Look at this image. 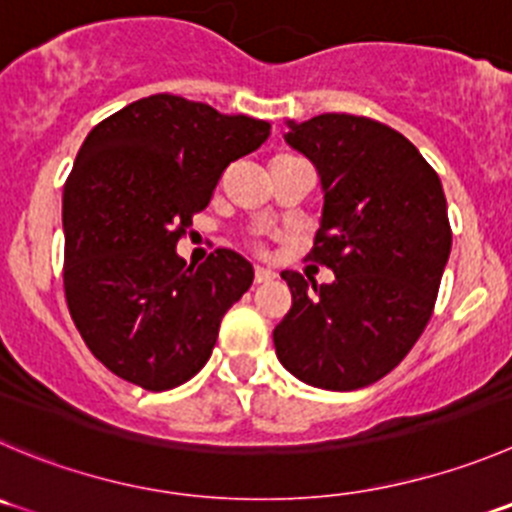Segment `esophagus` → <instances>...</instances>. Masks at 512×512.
I'll use <instances>...</instances> for the list:
<instances>
[{
  "instance_id": "34e87169",
  "label": "esophagus",
  "mask_w": 512,
  "mask_h": 512,
  "mask_svg": "<svg viewBox=\"0 0 512 512\" xmlns=\"http://www.w3.org/2000/svg\"><path fill=\"white\" fill-rule=\"evenodd\" d=\"M276 274L271 269H264V266H256V274H253V281L256 284H269V281H274Z\"/></svg>"
}]
</instances>
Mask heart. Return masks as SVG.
Instances as JSON below:
<instances>
[{
	"mask_svg": "<svg viewBox=\"0 0 512 512\" xmlns=\"http://www.w3.org/2000/svg\"><path fill=\"white\" fill-rule=\"evenodd\" d=\"M286 158H291V155H279V158H274V160H286Z\"/></svg>",
	"mask_w": 512,
	"mask_h": 512,
	"instance_id": "b5f03b06",
	"label": "heart"
}]
</instances>
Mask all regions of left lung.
Returning <instances> with one entry per match:
<instances>
[{"label":"left lung","mask_w":512,"mask_h":512,"mask_svg":"<svg viewBox=\"0 0 512 512\" xmlns=\"http://www.w3.org/2000/svg\"><path fill=\"white\" fill-rule=\"evenodd\" d=\"M286 125L324 193L309 259L334 281L281 271L291 309L274 329L276 357L311 387L349 392L392 372L425 332L452 248L445 191L420 150L377 120Z\"/></svg>","instance_id":"obj_1"}]
</instances>
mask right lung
<instances>
[{
	"instance_id": "1",
	"label": "right lung",
	"mask_w": 512,
	"mask_h": 512,
	"mask_svg": "<svg viewBox=\"0 0 512 512\" xmlns=\"http://www.w3.org/2000/svg\"><path fill=\"white\" fill-rule=\"evenodd\" d=\"M271 125L150 95L92 128L62 193L65 296L87 349L125 382L163 392L203 369L253 266L216 248L186 266L175 243L223 170Z\"/></svg>"
}]
</instances>
